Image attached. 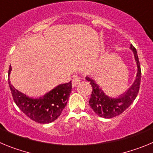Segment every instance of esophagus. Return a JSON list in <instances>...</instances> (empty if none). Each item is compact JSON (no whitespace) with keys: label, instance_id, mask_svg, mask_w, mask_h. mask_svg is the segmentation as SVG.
Segmentation results:
<instances>
[{"label":"esophagus","instance_id":"1","mask_svg":"<svg viewBox=\"0 0 153 153\" xmlns=\"http://www.w3.org/2000/svg\"><path fill=\"white\" fill-rule=\"evenodd\" d=\"M80 77H78V76H75V77L72 80V85L74 86H77L79 83H80Z\"/></svg>","mask_w":153,"mask_h":153}]
</instances>
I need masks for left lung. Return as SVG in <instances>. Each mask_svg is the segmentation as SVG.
Instances as JSON below:
<instances>
[{
  "instance_id": "1",
  "label": "left lung",
  "mask_w": 153,
  "mask_h": 153,
  "mask_svg": "<svg viewBox=\"0 0 153 153\" xmlns=\"http://www.w3.org/2000/svg\"><path fill=\"white\" fill-rule=\"evenodd\" d=\"M130 49L134 53L135 60L137 63V75L133 84L131 86L128 91L121 96L120 98L114 99L107 97L93 79L86 77V80L90 81V85L92 86V93L89 103L90 107L99 117L106 119L117 117L123 113L133 102L136 97H137L141 81V68L137 52L132 44L130 45Z\"/></svg>"
}]
</instances>
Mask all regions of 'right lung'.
I'll list each match as a JSON object with an SVG mask.
<instances>
[{"mask_svg":"<svg viewBox=\"0 0 153 153\" xmlns=\"http://www.w3.org/2000/svg\"><path fill=\"white\" fill-rule=\"evenodd\" d=\"M11 67H9L8 76ZM13 100L16 105L30 119L38 123H50L56 120L61 114L68 101L72 90L71 81L60 84L40 99L29 98L20 93L11 84L8 79Z\"/></svg>","mask_w":153,"mask_h":153,"instance_id":"add662e5","label":"right lung"}]
</instances>
